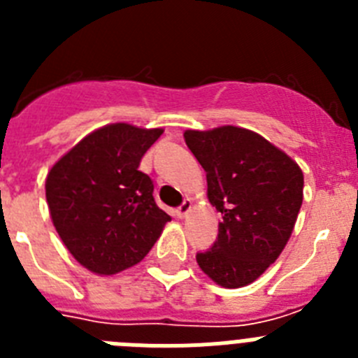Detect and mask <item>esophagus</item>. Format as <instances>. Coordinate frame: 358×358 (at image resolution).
<instances>
[{
  "label": "esophagus",
  "instance_id": "1",
  "mask_svg": "<svg viewBox=\"0 0 358 358\" xmlns=\"http://www.w3.org/2000/svg\"><path fill=\"white\" fill-rule=\"evenodd\" d=\"M189 210H192V201H189V199H186V201L182 202L181 206L177 208L176 213H177V217H179V218H185L186 215L189 213Z\"/></svg>",
  "mask_w": 358,
  "mask_h": 358
}]
</instances>
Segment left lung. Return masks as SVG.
I'll return each instance as SVG.
<instances>
[{
	"label": "left lung",
	"mask_w": 358,
	"mask_h": 358,
	"mask_svg": "<svg viewBox=\"0 0 358 358\" xmlns=\"http://www.w3.org/2000/svg\"><path fill=\"white\" fill-rule=\"evenodd\" d=\"M185 141L206 172L208 199L222 213L218 236L197 252L199 267L218 285H249L276 262L303 202L301 169L248 129L186 131Z\"/></svg>",
	"instance_id": "8db88e82"
}]
</instances>
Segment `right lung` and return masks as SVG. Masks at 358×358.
<instances>
[{
    "instance_id": "1",
    "label": "right lung",
    "mask_w": 358,
    "mask_h": 358,
    "mask_svg": "<svg viewBox=\"0 0 358 358\" xmlns=\"http://www.w3.org/2000/svg\"><path fill=\"white\" fill-rule=\"evenodd\" d=\"M163 134L113 123L85 136L53 164L46 201L57 233L75 260L96 274L141 262L170 218L154 201V182L138 170Z\"/></svg>"
}]
</instances>
